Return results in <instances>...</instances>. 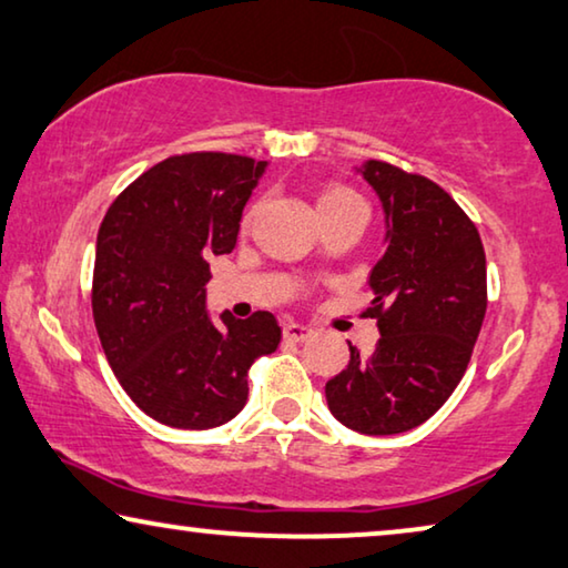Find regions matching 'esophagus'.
I'll use <instances>...</instances> for the list:
<instances>
[{"label":"esophagus","instance_id":"esophagus-1","mask_svg":"<svg viewBox=\"0 0 568 568\" xmlns=\"http://www.w3.org/2000/svg\"><path fill=\"white\" fill-rule=\"evenodd\" d=\"M313 334V328L306 324H295V321H287L283 326V336L291 338V342H306V338Z\"/></svg>","mask_w":568,"mask_h":568}]
</instances>
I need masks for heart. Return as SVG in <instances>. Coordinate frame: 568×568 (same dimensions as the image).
Segmentation results:
<instances>
[{
  "label": "heart",
  "mask_w": 568,
  "mask_h": 568,
  "mask_svg": "<svg viewBox=\"0 0 568 568\" xmlns=\"http://www.w3.org/2000/svg\"><path fill=\"white\" fill-rule=\"evenodd\" d=\"M338 199H354V193L346 191V189H332V191H326L324 196H321L318 206H321V203H326V201H338Z\"/></svg>",
  "instance_id": "obj_1"
}]
</instances>
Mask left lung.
Returning a JSON list of instances; mask_svg holds the SVG:
<instances>
[{
    "mask_svg": "<svg viewBox=\"0 0 568 568\" xmlns=\"http://www.w3.org/2000/svg\"><path fill=\"white\" fill-rule=\"evenodd\" d=\"M354 171L385 214V252L367 281L379 342L369 359L349 344L326 403L357 434L395 436L434 416L467 372L487 311L485 247L459 203L428 178L379 160Z\"/></svg>",
    "mask_w": 568,
    "mask_h": 568,
    "instance_id": "1",
    "label": "left lung"
}]
</instances>
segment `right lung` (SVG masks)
I'll use <instances>...</instances> for the list:
<instances>
[{
    "label": "right lung",
    "instance_id": "right-lung-1",
    "mask_svg": "<svg viewBox=\"0 0 568 568\" xmlns=\"http://www.w3.org/2000/svg\"><path fill=\"white\" fill-rule=\"evenodd\" d=\"M265 160L189 152L152 165L97 236L94 324L116 379L171 428H216L247 403V372L281 344L273 313L206 308L209 260L230 255Z\"/></svg>",
    "mask_w": 568,
    "mask_h": 568
}]
</instances>
